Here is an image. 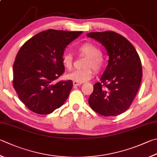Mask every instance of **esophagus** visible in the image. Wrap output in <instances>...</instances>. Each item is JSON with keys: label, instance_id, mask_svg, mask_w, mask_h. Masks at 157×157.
<instances>
[{"label": "esophagus", "instance_id": "obj_1", "mask_svg": "<svg viewBox=\"0 0 157 157\" xmlns=\"http://www.w3.org/2000/svg\"><path fill=\"white\" fill-rule=\"evenodd\" d=\"M81 84H82L81 82H79L75 81H73V85H74V87H75V86H79V85H81Z\"/></svg>", "mask_w": 157, "mask_h": 157}]
</instances>
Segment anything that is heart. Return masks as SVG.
I'll return each mask as SVG.
<instances>
[{"label": "heart", "mask_w": 157, "mask_h": 157, "mask_svg": "<svg viewBox=\"0 0 157 157\" xmlns=\"http://www.w3.org/2000/svg\"><path fill=\"white\" fill-rule=\"evenodd\" d=\"M80 55L87 56L85 62V68L76 70L67 74L66 78L79 82H83L90 80L94 76V70L96 72L102 71L105 66V59L101 55L98 46L90 42H85L78 48ZM74 57L70 52H64L61 57V63L67 70L72 69L74 63Z\"/></svg>", "instance_id": "1"}]
</instances>
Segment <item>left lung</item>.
Segmentation results:
<instances>
[{"instance_id": "obj_1", "label": "left lung", "mask_w": 157, "mask_h": 157, "mask_svg": "<svg viewBox=\"0 0 157 157\" xmlns=\"http://www.w3.org/2000/svg\"><path fill=\"white\" fill-rule=\"evenodd\" d=\"M87 36L102 44L109 57L100 82L94 85L89 105L103 116H116L130 107L140 88L142 78L140 56L128 40L115 32H92Z\"/></svg>"}]
</instances>
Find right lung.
<instances>
[{"instance_id":"right-lung-1","label":"right lung","mask_w":157,"mask_h":157,"mask_svg":"<svg viewBox=\"0 0 157 157\" xmlns=\"http://www.w3.org/2000/svg\"><path fill=\"white\" fill-rule=\"evenodd\" d=\"M82 33L48 29L34 35L20 48L13 66V85L29 110L49 114L68 98L72 81L53 82L65 72L61 57L66 46Z\"/></svg>"}]
</instances>
